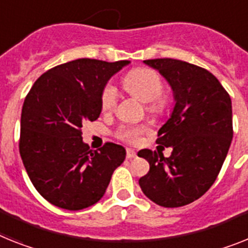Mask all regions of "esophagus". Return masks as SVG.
<instances>
[{
  "label": "esophagus",
  "mask_w": 248,
  "mask_h": 248,
  "mask_svg": "<svg viewBox=\"0 0 248 248\" xmlns=\"http://www.w3.org/2000/svg\"><path fill=\"white\" fill-rule=\"evenodd\" d=\"M135 156H136V153H135L134 150L132 149L126 150V157H127V159H132V157H135Z\"/></svg>",
  "instance_id": "esophagus-1"
}]
</instances>
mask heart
Listing matches in <instances>:
<instances>
[{
	"label": "heart",
	"mask_w": 248,
	"mask_h": 248,
	"mask_svg": "<svg viewBox=\"0 0 248 248\" xmlns=\"http://www.w3.org/2000/svg\"><path fill=\"white\" fill-rule=\"evenodd\" d=\"M124 87L131 94L142 102H146L150 113L163 116L169 109L170 101L163 94L164 82L156 70L150 68H135L126 74ZM118 92L113 83H107L101 93V106L103 111H111L116 106ZM149 131L146 124H121L116 130V136L127 143H139L145 132Z\"/></svg>",
	"instance_id": "b5f03b06"
}]
</instances>
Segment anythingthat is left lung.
Instances as JSON below:
<instances>
[{
	"label": "left lung",
	"mask_w": 248,
	"mask_h": 248,
	"mask_svg": "<svg viewBox=\"0 0 248 248\" xmlns=\"http://www.w3.org/2000/svg\"><path fill=\"white\" fill-rule=\"evenodd\" d=\"M170 83L175 107L157 132L156 143L171 147V155L143 149L150 170L139 180L143 194L165 208L197 201L211 188L233 137L232 102L223 85L204 68L182 60H145Z\"/></svg>",
	"instance_id": "1"
}]
</instances>
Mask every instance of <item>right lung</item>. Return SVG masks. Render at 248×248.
<instances>
[{
	"instance_id": "obj_1",
	"label": "right lung",
	"mask_w": 248,
	"mask_h": 248,
	"mask_svg": "<svg viewBox=\"0 0 248 248\" xmlns=\"http://www.w3.org/2000/svg\"><path fill=\"white\" fill-rule=\"evenodd\" d=\"M128 60L77 59L41 74L25 97L18 149L31 183L49 203L68 211L91 207L106 193L126 150L106 142L89 149L82 127L102 111L108 79Z\"/></svg>"
}]
</instances>
